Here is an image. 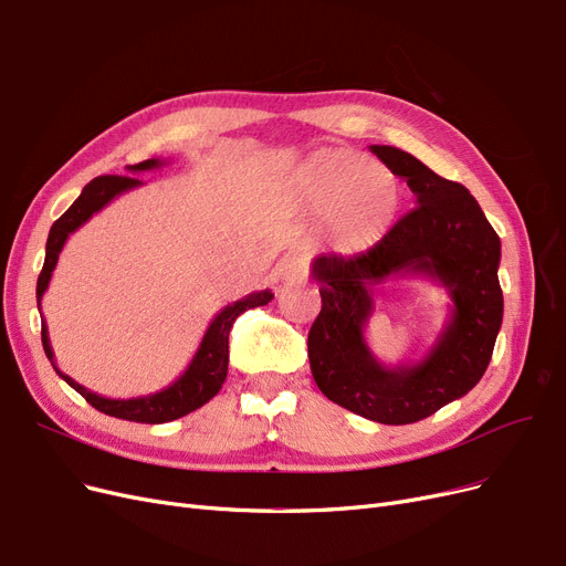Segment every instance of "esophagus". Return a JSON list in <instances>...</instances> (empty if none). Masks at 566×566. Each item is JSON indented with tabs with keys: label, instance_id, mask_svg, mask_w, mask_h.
Returning a JSON list of instances; mask_svg holds the SVG:
<instances>
[{
	"label": "esophagus",
	"instance_id": "34e87169",
	"mask_svg": "<svg viewBox=\"0 0 566 566\" xmlns=\"http://www.w3.org/2000/svg\"><path fill=\"white\" fill-rule=\"evenodd\" d=\"M307 275L305 261L301 256H284L277 265H275V277L282 284H301Z\"/></svg>",
	"mask_w": 566,
	"mask_h": 566
}]
</instances>
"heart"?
<instances>
[{"instance_id": "b5f03b06", "label": "heart", "mask_w": 566, "mask_h": 566, "mask_svg": "<svg viewBox=\"0 0 566 566\" xmlns=\"http://www.w3.org/2000/svg\"><path fill=\"white\" fill-rule=\"evenodd\" d=\"M289 200L303 214L322 217L324 235L345 254L378 244L403 205L394 172L354 149H319L286 184Z\"/></svg>"}]
</instances>
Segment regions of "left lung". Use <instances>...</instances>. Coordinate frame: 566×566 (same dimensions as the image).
Here are the masks:
<instances>
[{
  "label": "left lung",
  "instance_id": "1",
  "mask_svg": "<svg viewBox=\"0 0 566 566\" xmlns=\"http://www.w3.org/2000/svg\"><path fill=\"white\" fill-rule=\"evenodd\" d=\"M370 151L406 179L415 207L368 251L312 261L322 312L310 328L307 357L312 378L333 403L380 424H412L462 399L488 370L504 319L501 242L467 186L438 177L396 146L373 144ZM406 274L446 285L451 317L420 363L385 367L363 331L374 291Z\"/></svg>",
  "mask_w": 566,
  "mask_h": 566
}]
</instances>
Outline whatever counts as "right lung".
<instances>
[{"instance_id": "1", "label": "right lung", "mask_w": 566, "mask_h": 566, "mask_svg": "<svg viewBox=\"0 0 566 566\" xmlns=\"http://www.w3.org/2000/svg\"><path fill=\"white\" fill-rule=\"evenodd\" d=\"M163 165H165V160L149 158V160L137 163V165H128V170L146 172V170H158V167H163ZM137 186H142V181L135 177H118V175L95 177L91 184L83 186L81 196L72 202L67 212L51 226V233L46 240L44 268H41V275L36 280L39 310H41V298H44V291L49 289V282L53 277V270L57 265V256H60L62 247H65L67 238L74 233L76 228L86 223L93 214H97L102 207H107L114 198H118L125 191H133V188H137ZM272 298H275V294H272L270 289H263V291H254V294H249L235 303H228L212 319V324L207 326L198 352L193 354L191 364H188V368L179 375V378L170 387L154 391L149 396H135V399H107V396H99V394L86 389L76 380H72L70 375L62 373L53 359L46 322H41V343H44V352H46L53 370L72 389H76L93 408H97L104 415L118 417V420L142 422V424H163V422L179 420V417L198 410L200 406H205L209 399H212V396L219 394L226 375H228L230 326H233V322L242 315L244 310L268 305Z\"/></svg>"}]
</instances>
